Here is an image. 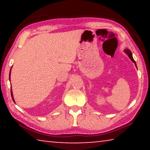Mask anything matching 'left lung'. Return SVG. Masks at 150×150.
Returning a JSON list of instances; mask_svg holds the SVG:
<instances>
[{
	"label": "left lung",
	"mask_w": 150,
	"mask_h": 150,
	"mask_svg": "<svg viewBox=\"0 0 150 150\" xmlns=\"http://www.w3.org/2000/svg\"><path fill=\"white\" fill-rule=\"evenodd\" d=\"M125 52L127 54H128V57H130V59L132 61V62L135 63V65H136V62L135 61H134V59H133V57H132V53H131V52L129 50H125ZM137 67V66H136Z\"/></svg>",
	"instance_id": "obj_1"
}]
</instances>
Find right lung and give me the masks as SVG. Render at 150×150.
I'll list each match as a JSON object with an SVG mask.
<instances>
[{"mask_svg":"<svg viewBox=\"0 0 150 150\" xmlns=\"http://www.w3.org/2000/svg\"><path fill=\"white\" fill-rule=\"evenodd\" d=\"M10 75H11V72H10V74H9V79H10ZM11 96H12V98L13 101L14 102V98H13V95H12V90H11Z\"/></svg>","mask_w":150,"mask_h":150,"instance_id":"add662e5","label":"right lung"}]
</instances>
